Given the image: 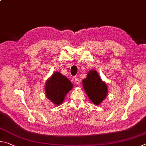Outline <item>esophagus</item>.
I'll use <instances>...</instances> for the list:
<instances>
[{"label": "esophagus", "instance_id": "obj_1", "mask_svg": "<svg viewBox=\"0 0 146 146\" xmlns=\"http://www.w3.org/2000/svg\"><path fill=\"white\" fill-rule=\"evenodd\" d=\"M74 80H75V83L77 85H79L80 84V80H79V79L77 77H75V78H74Z\"/></svg>", "mask_w": 146, "mask_h": 146}]
</instances>
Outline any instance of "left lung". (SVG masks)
<instances>
[{"instance_id":"left-lung-1","label":"left lung","mask_w":146,"mask_h":146,"mask_svg":"<svg viewBox=\"0 0 146 146\" xmlns=\"http://www.w3.org/2000/svg\"><path fill=\"white\" fill-rule=\"evenodd\" d=\"M82 83L87 96L95 105H99L107 96V84L101 80L96 71H89Z\"/></svg>"}]
</instances>
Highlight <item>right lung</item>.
I'll use <instances>...</instances> for the list:
<instances>
[{
	"mask_svg": "<svg viewBox=\"0 0 146 146\" xmlns=\"http://www.w3.org/2000/svg\"><path fill=\"white\" fill-rule=\"evenodd\" d=\"M72 87L73 84L67 77L59 72H55L46 82V95L50 101L58 105L63 102L66 94Z\"/></svg>",
	"mask_w": 146,
	"mask_h": 146,
	"instance_id": "1",
	"label": "right lung"
}]
</instances>
